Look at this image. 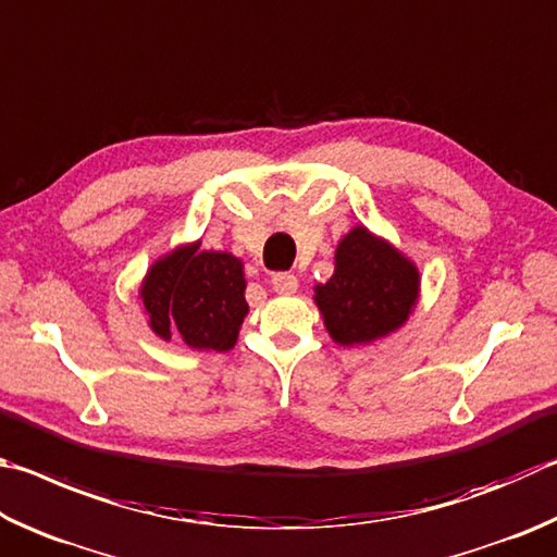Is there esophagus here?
Masks as SVG:
<instances>
[{
  "label": "esophagus",
  "mask_w": 557,
  "mask_h": 557,
  "mask_svg": "<svg viewBox=\"0 0 557 557\" xmlns=\"http://www.w3.org/2000/svg\"><path fill=\"white\" fill-rule=\"evenodd\" d=\"M271 286L276 294H296L298 278L290 271H276L271 276Z\"/></svg>",
  "instance_id": "obj_1"
}]
</instances>
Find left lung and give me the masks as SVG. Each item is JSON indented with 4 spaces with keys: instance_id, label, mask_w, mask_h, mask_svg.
Listing matches in <instances>:
<instances>
[{
    "instance_id": "1",
    "label": "left lung",
    "mask_w": 557,
    "mask_h": 557,
    "mask_svg": "<svg viewBox=\"0 0 557 557\" xmlns=\"http://www.w3.org/2000/svg\"><path fill=\"white\" fill-rule=\"evenodd\" d=\"M418 271L386 242L357 227L339 242L335 273L315 288L318 308L335 343H372L388 335L411 313Z\"/></svg>"
}]
</instances>
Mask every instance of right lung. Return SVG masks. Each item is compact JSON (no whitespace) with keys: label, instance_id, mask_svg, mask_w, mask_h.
Returning a JSON list of instances; mask_svg holds the SVG:
<instances>
[{"label":"right lung","instance_id":"add662e5","mask_svg":"<svg viewBox=\"0 0 557 557\" xmlns=\"http://www.w3.org/2000/svg\"><path fill=\"white\" fill-rule=\"evenodd\" d=\"M244 286L237 257L193 244L153 263L141 298L156 335L171 339L178 333L185 345L227 352L249 310Z\"/></svg>","mask_w":557,"mask_h":557}]
</instances>
